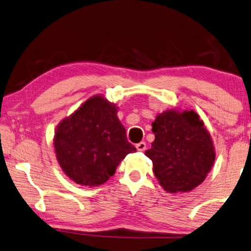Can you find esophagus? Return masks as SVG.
Segmentation results:
<instances>
[{"instance_id": "1", "label": "esophagus", "mask_w": 251, "mask_h": 251, "mask_svg": "<svg viewBox=\"0 0 251 251\" xmlns=\"http://www.w3.org/2000/svg\"><path fill=\"white\" fill-rule=\"evenodd\" d=\"M136 149L137 151H144L147 149V143L145 142H140V143L136 144Z\"/></svg>"}]
</instances>
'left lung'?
<instances>
[{
    "mask_svg": "<svg viewBox=\"0 0 251 251\" xmlns=\"http://www.w3.org/2000/svg\"><path fill=\"white\" fill-rule=\"evenodd\" d=\"M155 140L145 155L168 193L189 192L204 181L215 160L204 123L194 110H167L152 123Z\"/></svg>",
    "mask_w": 251,
    "mask_h": 251,
    "instance_id": "obj_1",
    "label": "left lung"
}]
</instances>
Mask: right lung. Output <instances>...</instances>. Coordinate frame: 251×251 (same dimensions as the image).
I'll return each mask as SVG.
<instances>
[{
	"instance_id": "obj_1",
	"label": "right lung",
	"mask_w": 251,
	"mask_h": 251,
	"mask_svg": "<svg viewBox=\"0 0 251 251\" xmlns=\"http://www.w3.org/2000/svg\"><path fill=\"white\" fill-rule=\"evenodd\" d=\"M54 147L63 171L76 184L91 187L106 182L122 160L136 151L127 141L116 104L100 96L59 123Z\"/></svg>"
}]
</instances>
